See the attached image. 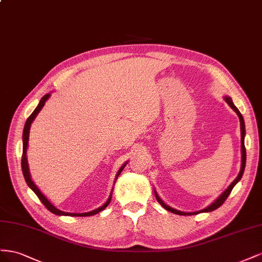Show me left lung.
Returning a JSON list of instances; mask_svg holds the SVG:
<instances>
[{
	"mask_svg": "<svg viewBox=\"0 0 262 262\" xmlns=\"http://www.w3.org/2000/svg\"><path fill=\"white\" fill-rule=\"evenodd\" d=\"M225 101L228 103V105L236 112L237 115H238V117H239V121H241V135H242V169H241V172H239L238 177H237V178L235 179V180L233 181V183H231V184L228 186L227 190H226L225 192H224V193L222 194V195L214 202L213 204H211L210 206L206 207V208H204V210H202V211H200V212H194V213H184V212H181V211L174 210V208L168 206L167 204H164L163 202H162V200L158 196V194H157V193L155 192V195H156L157 201H158L159 203H160V205H161L163 208H166L167 211H169V212H171V213L178 214V215H195V214L203 213V212H212V211L216 210V208H219L221 205H223V203H224V202L226 201V199L228 198V195L230 194L231 190H233L234 186L236 185V183H237V182L242 179L243 173H244V170H245V166H246V148H245V143H244L245 134H246V130H245V122H244V117H243V115L241 114V112H239V111H238V108L234 105V103H233V101H231V99H230V98H227V96H226V98H225Z\"/></svg>",
	"mask_w": 262,
	"mask_h": 262,
	"instance_id": "1",
	"label": "left lung"
}]
</instances>
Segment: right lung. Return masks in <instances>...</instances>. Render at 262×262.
Instances as JSON below:
<instances>
[{
    "instance_id": "1",
    "label": "right lung",
    "mask_w": 262,
    "mask_h": 262,
    "mask_svg": "<svg viewBox=\"0 0 262 262\" xmlns=\"http://www.w3.org/2000/svg\"><path fill=\"white\" fill-rule=\"evenodd\" d=\"M50 96V94H46V95H43L42 98H41V100H40V102H39V104L38 105H37V107L35 108V111L33 112V113L31 114V116H29L28 118H27V121H26V123H25V127H24V132H23V155H21V170H23V174H24V178H25V181H26V183H27V185L29 186V188H31L35 193H36V195L38 196V199L41 201V203L47 207V210H49L51 213H54V214H56V215H64V216H91V215H95V214H98L99 212H101V211H103L104 208H105L108 204H110V202H111V196H112V194H111V196H110V199L107 200V202L105 204H104L103 206H101V207H99V208H96V210H94V211H92V212H89V213H82V214H76V213H66V212H62V211H60V210H58V208H56L54 205H52L50 202L46 199V196L43 195V194L39 191V189L37 188V186L35 185V183L32 181V179H31V174H29V171H28V164H27V159H26V149H27V144H28V137H29V129H31V125H32V123H33V121L35 119V117L37 116V114L39 113L40 112V110L42 108V106L45 105V102H46L47 100H48V98ZM126 166V164H124V166L119 169V171H118V173H117V177L119 176V173L122 172V170L124 169V167Z\"/></svg>"
}]
</instances>
